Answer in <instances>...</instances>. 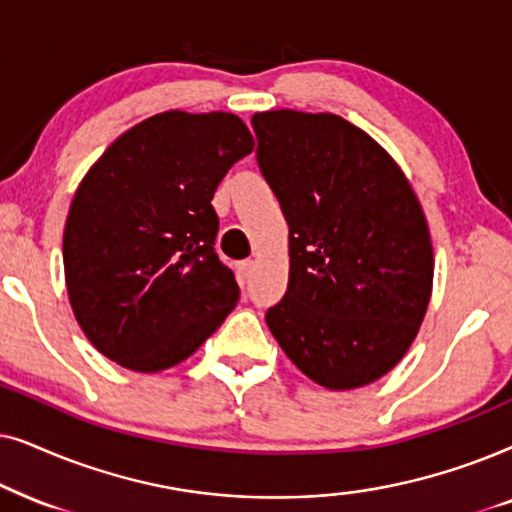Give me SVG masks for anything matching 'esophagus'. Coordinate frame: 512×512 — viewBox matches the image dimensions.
<instances>
[{"mask_svg":"<svg viewBox=\"0 0 512 512\" xmlns=\"http://www.w3.org/2000/svg\"><path fill=\"white\" fill-rule=\"evenodd\" d=\"M236 271H238V276H241V281H245V278H250V276H252V271H255V262H252V260L238 262Z\"/></svg>","mask_w":512,"mask_h":512,"instance_id":"esophagus-1","label":"esophagus"}]
</instances>
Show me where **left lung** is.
Wrapping results in <instances>:
<instances>
[{
    "label": "left lung",
    "mask_w": 512,
    "mask_h": 512,
    "mask_svg": "<svg viewBox=\"0 0 512 512\" xmlns=\"http://www.w3.org/2000/svg\"><path fill=\"white\" fill-rule=\"evenodd\" d=\"M252 128L290 231L271 335L327 391L372 384L405 358L431 302L424 208L393 156L337 114L257 112Z\"/></svg>",
    "instance_id": "8db88e82"
}]
</instances>
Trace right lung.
<instances>
[{"label": "right lung", "mask_w": 512, "mask_h": 512, "mask_svg": "<svg viewBox=\"0 0 512 512\" xmlns=\"http://www.w3.org/2000/svg\"><path fill=\"white\" fill-rule=\"evenodd\" d=\"M255 149L231 112L154 114L109 145L74 192L63 234L67 297L88 342L126 370L187 360L238 302L215 252L210 201Z\"/></svg>", "instance_id": "obj_1"}]
</instances>
